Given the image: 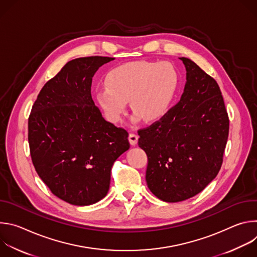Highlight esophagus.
<instances>
[{
	"instance_id": "34e87169",
	"label": "esophagus",
	"mask_w": 257,
	"mask_h": 257,
	"mask_svg": "<svg viewBox=\"0 0 257 257\" xmlns=\"http://www.w3.org/2000/svg\"><path fill=\"white\" fill-rule=\"evenodd\" d=\"M137 139H138V137H137V135H136V134H134V133H130V134H129L128 140H129V142H130L132 145L136 144Z\"/></svg>"
}]
</instances>
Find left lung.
<instances>
[{"label":"left lung","instance_id":"8db88e82","mask_svg":"<svg viewBox=\"0 0 257 257\" xmlns=\"http://www.w3.org/2000/svg\"><path fill=\"white\" fill-rule=\"evenodd\" d=\"M113 58L69 61L40 91L28 118L33 166L52 193L79 206L102 199L128 132L105 121L91 97L92 77Z\"/></svg>","mask_w":257,"mask_h":257}]
</instances>
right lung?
I'll return each mask as SVG.
<instances>
[{
	"instance_id": "right-lung-1",
	"label": "right lung",
	"mask_w": 257,
	"mask_h": 257,
	"mask_svg": "<svg viewBox=\"0 0 257 257\" xmlns=\"http://www.w3.org/2000/svg\"><path fill=\"white\" fill-rule=\"evenodd\" d=\"M186 84L180 100L138 131L148 156L146 182L161 200L178 202L201 192L223 164L229 117L216 81L193 61L180 58Z\"/></svg>"
}]
</instances>
